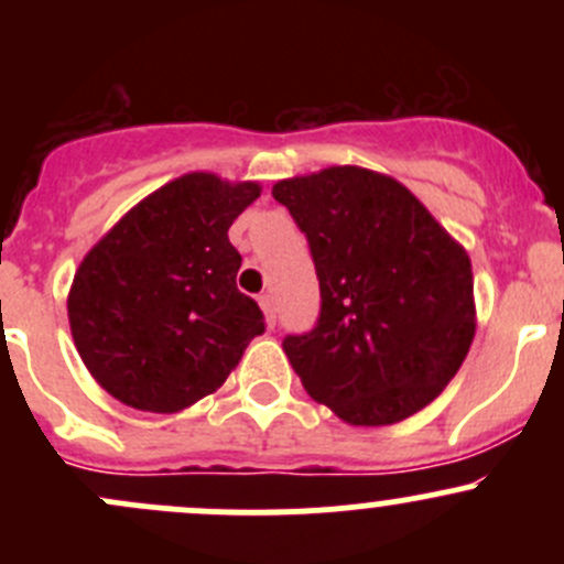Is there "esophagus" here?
<instances>
[{"instance_id":"1","label":"esophagus","mask_w":564,"mask_h":564,"mask_svg":"<svg viewBox=\"0 0 564 564\" xmlns=\"http://www.w3.org/2000/svg\"><path fill=\"white\" fill-rule=\"evenodd\" d=\"M259 305L261 311H264L267 327H275V300H272V294H261Z\"/></svg>"}]
</instances>
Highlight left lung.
<instances>
[{"label":"left lung","instance_id":"8db88e82","mask_svg":"<svg viewBox=\"0 0 564 564\" xmlns=\"http://www.w3.org/2000/svg\"><path fill=\"white\" fill-rule=\"evenodd\" d=\"M305 231L322 314L283 351L314 401L349 425H392L429 406L475 338L464 246L388 174L329 166L272 185Z\"/></svg>","mask_w":564,"mask_h":564}]
</instances>
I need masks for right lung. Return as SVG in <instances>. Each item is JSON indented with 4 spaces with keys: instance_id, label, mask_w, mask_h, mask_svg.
Masks as SVG:
<instances>
[{
    "instance_id": "obj_1",
    "label": "right lung",
    "mask_w": 564,
    "mask_h": 564,
    "mask_svg": "<svg viewBox=\"0 0 564 564\" xmlns=\"http://www.w3.org/2000/svg\"><path fill=\"white\" fill-rule=\"evenodd\" d=\"M259 182L191 172L141 198L84 256L67 294L76 349L124 406L174 414L226 382L256 335L259 305L237 289L229 226Z\"/></svg>"
}]
</instances>
